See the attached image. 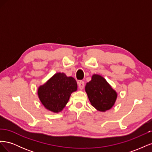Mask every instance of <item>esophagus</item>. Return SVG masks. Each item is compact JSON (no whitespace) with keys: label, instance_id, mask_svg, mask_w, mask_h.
I'll use <instances>...</instances> for the list:
<instances>
[{"label":"esophagus","instance_id":"esophagus-1","mask_svg":"<svg viewBox=\"0 0 152 152\" xmlns=\"http://www.w3.org/2000/svg\"><path fill=\"white\" fill-rule=\"evenodd\" d=\"M78 86L80 89H82L84 87V82L82 80H80L78 82Z\"/></svg>","mask_w":152,"mask_h":152}]
</instances>
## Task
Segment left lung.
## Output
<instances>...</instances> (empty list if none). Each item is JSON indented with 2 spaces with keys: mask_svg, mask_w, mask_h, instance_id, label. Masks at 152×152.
Segmentation results:
<instances>
[{
  "mask_svg": "<svg viewBox=\"0 0 152 152\" xmlns=\"http://www.w3.org/2000/svg\"><path fill=\"white\" fill-rule=\"evenodd\" d=\"M86 91L93 107L99 111L111 108L117 98V93L103 77L94 75L87 83Z\"/></svg>",
  "mask_w": 152,
  "mask_h": 152,
  "instance_id": "1",
  "label": "left lung"
}]
</instances>
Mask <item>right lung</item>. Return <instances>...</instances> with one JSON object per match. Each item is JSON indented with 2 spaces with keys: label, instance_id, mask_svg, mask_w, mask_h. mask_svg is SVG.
<instances>
[{
  "label": "right lung",
  "instance_id": "add662e5",
  "mask_svg": "<svg viewBox=\"0 0 152 152\" xmlns=\"http://www.w3.org/2000/svg\"><path fill=\"white\" fill-rule=\"evenodd\" d=\"M77 89V84L75 79L66 77L63 73H58L39 87L38 95L45 108L58 113L65 107L71 93Z\"/></svg>",
  "mask_w": 152,
  "mask_h": 152
}]
</instances>
